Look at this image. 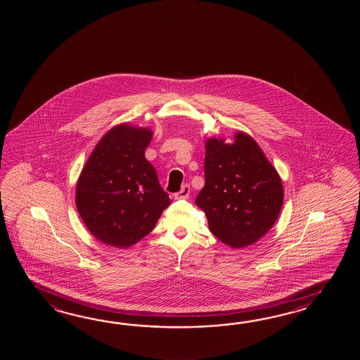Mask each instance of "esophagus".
Here are the masks:
<instances>
[{
  "mask_svg": "<svg viewBox=\"0 0 360 360\" xmlns=\"http://www.w3.org/2000/svg\"><path fill=\"white\" fill-rule=\"evenodd\" d=\"M191 194V186L189 185H184L181 188V191H179L175 194V198L176 199H186Z\"/></svg>",
  "mask_w": 360,
  "mask_h": 360,
  "instance_id": "1",
  "label": "esophagus"
}]
</instances>
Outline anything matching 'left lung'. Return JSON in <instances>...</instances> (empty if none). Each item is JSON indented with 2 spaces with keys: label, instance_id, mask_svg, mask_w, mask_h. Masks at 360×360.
<instances>
[{
  "label": "left lung",
  "instance_id": "left-lung-1",
  "mask_svg": "<svg viewBox=\"0 0 360 360\" xmlns=\"http://www.w3.org/2000/svg\"><path fill=\"white\" fill-rule=\"evenodd\" d=\"M206 183L195 199L214 237L231 248L260 240L283 205L282 180L260 146L243 131L231 143L207 139Z\"/></svg>",
  "mask_w": 360,
  "mask_h": 360
}]
</instances>
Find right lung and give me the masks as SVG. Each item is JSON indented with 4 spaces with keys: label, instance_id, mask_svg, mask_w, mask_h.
<instances>
[{
    "label": "right lung",
    "instance_id": "add662e5",
    "mask_svg": "<svg viewBox=\"0 0 360 360\" xmlns=\"http://www.w3.org/2000/svg\"><path fill=\"white\" fill-rule=\"evenodd\" d=\"M148 127L120 123L100 139L76 186V206L86 228L104 245L127 248L153 230L171 203L146 149Z\"/></svg>",
    "mask_w": 360,
    "mask_h": 360
}]
</instances>
